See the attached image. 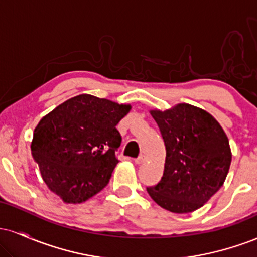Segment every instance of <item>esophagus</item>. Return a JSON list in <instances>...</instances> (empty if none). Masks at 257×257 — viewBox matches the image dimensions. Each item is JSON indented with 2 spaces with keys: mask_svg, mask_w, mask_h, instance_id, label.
<instances>
[{
  "mask_svg": "<svg viewBox=\"0 0 257 257\" xmlns=\"http://www.w3.org/2000/svg\"><path fill=\"white\" fill-rule=\"evenodd\" d=\"M144 161H145V156L140 155L138 158H135L134 162H135V163H137V164H141V163H144Z\"/></svg>",
  "mask_w": 257,
  "mask_h": 257,
  "instance_id": "esophagus-1",
  "label": "esophagus"
}]
</instances>
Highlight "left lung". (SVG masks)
Masks as SVG:
<instances>
[{
    "mask_svg": "<svg viewBox=\"0 0 257 257\" xmlns=\"http://www.w3.org/2000/svg\"><path fill=\"white\" fill-rule=\"evenodd\" d=\"M166 145L161 181L147 187L159 206L176 214L203 206L225 182L232 161L226 133L209 112L190 104L150 111Z\"/></svg>",
    "mask_w": 257,
    "mask_h": 257,
    "instance_id": "obj_1",
    "label": "left lung"
}]
</instances>
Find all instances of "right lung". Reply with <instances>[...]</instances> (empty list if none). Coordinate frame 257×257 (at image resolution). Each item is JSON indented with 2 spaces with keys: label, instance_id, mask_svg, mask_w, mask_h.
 Instances as JSON below:
<instances>
[{
  "label": "right lung",
  "instance_id": "obj_1",
  "mask_svg": "<svg viewBox=\"0 0 257 257\" xmlns=\"http://www.w3.org/2000/svg\"><path fill=\"white\" fill-rule=\"evenodd\" d=\"M131 108L81 94L38 122L31 141L32 157L43 181L64 203H83L108 184L122 143L116 125Z\"/></svg>",
  "mask_w": 257,
  "mask_h": 257
}]
</instances>
